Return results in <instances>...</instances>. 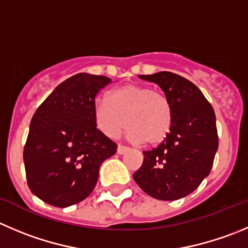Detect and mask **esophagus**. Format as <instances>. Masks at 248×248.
<instances>
[{
  "instance_id": "34e87169",
  "label": "esophagus",
  "mask_w": 248,
  "mask_h": 248,
  "mask_svg": "<svg viewBox=\"0 0 248 248\" xmlns=\"http://www.w3.org/2000/svg\"><path fill=\"white\" fill-rule=\"evenodd\" d=\"M129 150V147H126V146H123V145H118V148H117V152L119 153V155H124V153L126 152V151Z\"/></svg>"
}]
</instances>
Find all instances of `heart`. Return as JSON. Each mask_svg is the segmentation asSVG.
Wrapping results in <instances>:
<instances>
[{
  "instance_id": "b5f03b06",
  "label": "heart",
  "mask_w": 248,
  "mask_h": 248,
  "mask_svg": "<svg viewBox=\"0 0 248 248\" xmlns=\"http://www.w3.org/2000/svg\"><path fill=\"white\" fill-rule=\"evenodd\" d=\"M95 120L108 138H115L128 124L126 138L133 142L157 145L171 129L173 108L166 95L150 86L126 84L96 100Z\"/></svg>"
}]
</instances>
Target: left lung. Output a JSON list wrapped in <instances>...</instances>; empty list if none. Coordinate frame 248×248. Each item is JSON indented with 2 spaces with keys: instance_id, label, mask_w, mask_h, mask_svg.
<instances>
[{
  "instance_id": "1",
  "label": "left lung",
  "mask_w": 248,
  "mask_h": 248,
  "mask_svg": "<svg viewBox=\"0 0 248 248\" xmlns=\"http://www.w3.org/2000/svg\"><path fill=\"white\" fill-rule=\"evenodd\" d=\"M163 90L173 108L171 129L158 147L143 151L133 178L147 195L162 201L183 199L211 173L218 150L216 114L199 87L170 72L139 75Z\"/></svg>"
}]
</instances>
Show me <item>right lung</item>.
Returning <instances> with one entry per match:
<instances>
[{"label": "right lung", "instance_id": "obj_1", "mask_svg": "<svg viewBox=\"0 0 248 248\" xmlns=\"http://www.w3.org/2000/svg\"><path fill=\"white\" fill-rule=\"evenodd\" d=\"M109 82L103 75H73L30 122L23 152L28 186L51 206L64 208L86 199L101 164L117 152V143L97 129L93 112L98 93Z\"/></svg>", "mask_w": 248, "mask_h": 248}]
</instances>
